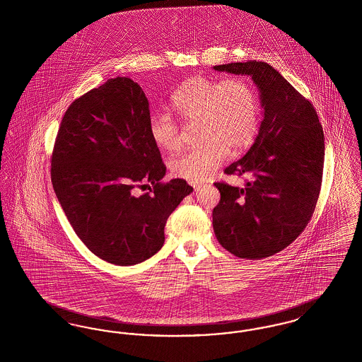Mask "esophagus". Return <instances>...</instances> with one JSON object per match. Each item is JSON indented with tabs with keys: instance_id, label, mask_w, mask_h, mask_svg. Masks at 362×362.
Masks as SVG:
<instances>
[{
	"instance_id": "esophagus-1",
	"label": "esophagus",
	"mask_w": 362,
	"mask_h": 362,
	"mask_svg": "<svg viewBox=\"0 0 362 362\" xmlns=\"http://www.w3.org/2000/svg\"><path fill=\"white\" fill-rule=\"evenodd\" d=\"M189 185L194 187L195 191H199V189H202V183H199V182H191Z\"/></svg>"
}]
</instances>
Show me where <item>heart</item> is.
<instances>
[{"label":"heart","instance_id":"obj_1","mask_svg":"<svg viewBox=\"0 0 362 362\" xmlns=\"http://www.w3.org/2000/svg\"><path fill=\"white\" fill-rule=\"evenodd\" d=\"M170 105L185 124L197 122L198 139L205 141L171 160V173L182 179H206L224 163L229 149H245L258 132V98L240 77H192L173 90ZM148 130L163 151L173 152L182 144V129L167 112L153 114Z\"/></svg>","mask_w":362,"mask_h":362}]
</instances>
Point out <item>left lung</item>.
Returning <instances> with one entry per match:
<instances>
[{"label":"left lung","mask_w":362,"mask_h":362,"mask_svg":"<svg viewBox=\"0 0 362 362\" xmlns=\"http://www.w3.org/2000/svg\"><path fill=\"white\" fill-rule=\"evenodd\" d=\"M252 77L263 121L254 145L225 173L250 175L245 186L214 183L221 194L213 229L226 251L243 259L272 257L298 238L319 198L325 134L317 114L272 65L259 61L213 66Z\"/></svg>","instance_id":"obj_1"}]
</instances>
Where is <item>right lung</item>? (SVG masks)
I'll use <instances>...</instances> for the list:
<instances>
[{
    "instance_id": "add662e5",
    "label": "right lung",
    "mask_w": 362,
    "mask_h": 362,
    "mask_svg": "<svg viewBox=\"0 0 362 362\" xmlns=\"http://www.w3.org/2000/svg\"><path fill=\"white\" fill-rule=\"evenodd\" d=\"M149 102L129 77L110 78L66 110L52 156L55 195L76 235L108 263L133 266L164 244V226L192 192L163 183L165 165L149 136ZM154 189L135 195V187Z\"/></svg>"
}]
</instances>
